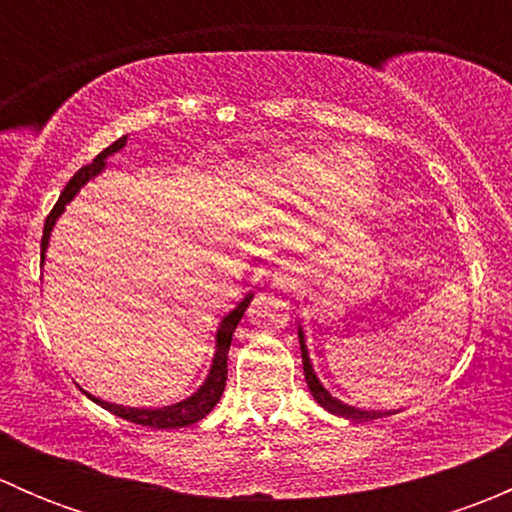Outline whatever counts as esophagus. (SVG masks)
<instances>
[{
	"label": "esophagus",
	"mask_w": 512,
	"mask_h": 512,
	"mask_svg": "<svg viewBox=\"0 0 512 512\" xmlns=\"http://www.w3.org/2000/svg\"><path fill=\"white\" fill-rule=\"evenodd\" d=\"M299 280V270L292 265V262H282V265L275 267L272 272V282H275L280 289H294Z\"/></svg>",
	"instance_id": "34e87169"
}]
</instances>
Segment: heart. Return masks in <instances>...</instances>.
<instances>
[{"instance_id": "heart-1", "label": "heart", "mask_w": 512, "mask_h": 512, "mask_svg": "<svg viewBox=\"0 0 512 512\" xmlns=\"http://www.w3.org/2000/svg\"><path fill=\"white\" fill-rule=\"evenodd\" d=\"M252 180L262 195L275 200H307L322 193L324 205L337 218L359 213L379 188V173L366 153L319 146L297 148L262 165Z\"/></svg>"}]
</instances>
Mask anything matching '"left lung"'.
Here are the masks:
<instances>
[{
  "label": "left lung",
  "instance_id": "obj_1",
  "mask_svg": "<svg viewBox=\"0 0 512 512\" xmlns=\"http://www.w3.org/2000/svg\"><path fill=\"white\" fill-rule=\"evenodd\" d=\"M299 349H302V366H304V379H307V386H309V391H312L314 401H317L319 406H324V409H327L329 414H337V416H344V418H352V421H356V423L371 421V418L391 416V411H364V409H356V406L342 404V401H339L337 396H332V394H329V391L324 389V386H322V381L317 379V374H314V369H312V361H309L307 344H304V334H302V327H299Z\"/></svg>",
  "mask_w": 512,
  "mask_h": 512
}]
</instances>
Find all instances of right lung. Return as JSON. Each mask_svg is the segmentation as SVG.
<instances>
[{
  "mask_svg": "<svg viewBox=\"0 0 512 512\" xmlns=\"http://www.w3.org/2000/svg\"><path fill=\"white\" fill-rule=\"evenodd\" d=\"M126 141H128V136H121L118 141H113L111 146L103 148V151L98 153V156L91 160L89 165H84V168H81L79 173H76L74 178L66 183L64 193L59 195L54 210H51L49 218H46V223H44V235H41V262H44V252H46V247H49L51 230H54L56 220H59V215L64 213L66 205L74 200V195L79 193V190L84 188L91 178H94V175H98L103 168H106V158L121 151V148L126 146ZM252 297H255V294H245V299H242V302L237 304L230 314H227L223 322H220L218 334H215V356H213V364H210L208 379H205L203 386H200L193 396H188V399L178 401V404H173V406H163V409H131V406L108 404V401H101V399H96V396H91L89 391H84V389L81 391H84L91 401H96L101 409L111 411V414L126 418V421H131V423H138V426L183 428V426H190V423H198L200 418H205L210 411L215 409V404H218L220 396H223L225 381H227V352H230L232 334H235L237 322L242 319V314H245L247 304L252 302Z\"/></svg>",
  "mask_w": 512,
  "mask_h": 512,
  "instance_id": "add662e5",
  "label": "right lung"
}]
</instances>
